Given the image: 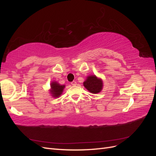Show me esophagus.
I'll return each instance as SVG.
<instances>
[{
	"instance_id": "obj_1",
	"label": "esophagus",
	"mask_w": 156,
	"mask_h": 156,
	"mask_svg": "<svg viewBox=\"0 0 156 156\" xmlns=\"http://www.w3.org/2000/svg\"><path fill=\"white\" fill-rule=\"evenodd\" d=\"M71 84H72V86H75L77 84V82L74 81H72V83H71Z\"/></svg>"
}]
</instances>
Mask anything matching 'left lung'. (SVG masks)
<instances>
[{
	"label": "left lung",
	"instance_id": "left-lung-1",
	"mask_svg": "<svg viewBox=\"0 0 156 156\" xmlns=\"http://www.w3.org/2000/svg\"><path fill=\"white\" fill-rule=\"evenodd\" d=\"M84 86L89 92L97 94L101 90L103 83L101 79H98L96 77V75H90L84 82Z\"/></svg>",
	"mask_w": 156,
	"mask_h": 156
}]
</instances>
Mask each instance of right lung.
Masks as SVG:
<instances>
[{"label":"right lung","mask_w":156,"mask_h":156,"mask_svg":"<svg viewBox=\"0 0 156 156\" xmlns=\"http://www.w3.org/2000/svg\"><path fill=\"white\" fill-rule=\"evenodd\" d=\"M51 92L53 94V96L55 98L60 96L62 94L63 89L65 87L64 85H60L56 82H53L51 83Z\"/></svg>","instance_id":"right-lung-1"}]
</instances>
